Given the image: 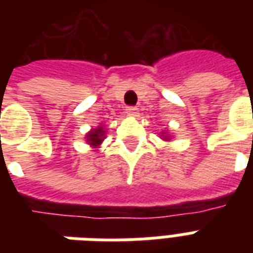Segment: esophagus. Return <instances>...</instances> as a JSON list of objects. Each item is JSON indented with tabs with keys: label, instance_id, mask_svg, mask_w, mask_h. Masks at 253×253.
<instances>
[{
	"label": "esophagus",
	"instance_id": "1",
	"mask_svg": "<svg viewBox=\"0 0 253 253\" xmlns=\"http://www.w3.org/2000/svg\"><path fill=\"white\" fill-rule=\"evenodd\" d=\"M127 115L131 116V118H137L138 115H139V111H138L137 107H128L126 110Z\"/></svg>",
	"mask_w": 253,
	"mask_h": 253
}]
</instances>
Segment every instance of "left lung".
<instances>
[{
	"mask_svg": "<svg viewBox=\"0 0 253 253\" xmlns=\"http://www.w3.org/2000/svg\"><path fill=\"white\" fill-rule=\"evenodd\" d=\"M160 138H161L163 141H167V142H169L170 139H172V135L169 134V131H161V132H160Z\"/></svg>",
	"mask_w": 253,
	"mask_h": 253,
	"instance_id": "obj_1",
	"label": "left lung"
}]
</instances>
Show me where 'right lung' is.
Wrapping results in <instances>:
<instances>
[{"label":"right lung","mask_w":253,"mask_h":253,"mask_svg":"<svg viewBox=\"0 0 253 253\" xmlns=\"http://www.w3.org/2000/svg\"><path fill=\"white\" fill-rule=\"evenodd\" d=\"M105 134H107L105 126L103 123H100L96 128H90V130L85 134V142L88 143L92 149L97 150V149L100 148V145H101L103 141L105 139Z\"/></svg>","instance_id":"add662e5"}]
</instances>
